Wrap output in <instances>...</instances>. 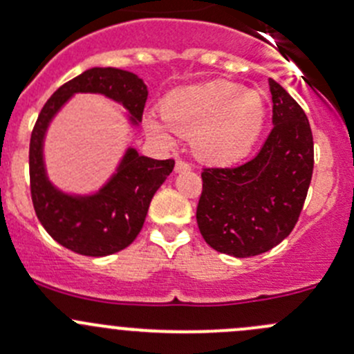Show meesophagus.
Masks as SVG:
<instances>
[{
	"mask_svg": "<svg viewBox=\"0 0 354 354\" xmlns=\"http://www.w3.org/2000/svg\"><path fill=\"white\" fill-rule=\"evenodd\" d=\"M192 166L188 162H185V160H176V164H174V171L176 173H183V171H190Z\"/></svg>",
	"mask_w": 354,
	"mask_h": 354,
	"instance_id": "1",
	"label": "esophagus"
}]
</instances>
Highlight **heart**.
<instances>
[{
	"label": "heart",
	"mask_w": 354,
	"mask_h": 354,
	"mask_svg": "<svg viewBox=\"0 0 354 354\" xmlns=\"http://www.w3.org/2000/svg\"><path fill=\"white\" fill-rule=\"evenodd\" d=\"M164 123L149 118L145 128L160 144L171 145V131L192 137L200 159L231 166L248 156L263 121L266 101L255 88L212 80L176 88L160 102Z\"/></svg>",
	"instance_id": "heart-1"
}]
</instances>
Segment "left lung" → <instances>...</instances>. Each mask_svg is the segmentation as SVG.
Here are the masks:
<instances>
[{
    "label": "left lung",
    "mask_w": 354,
    "mask_h": 354,
    "mask_svg": "<svg viewBox=\"0 0 354 354\" xmlns=\"http://www.w3.org/2000/svg\"><path fill=\"white\" fill-rule=\"evenodd\" d=\"M272 131L260 152L236 167L202 173L197 224L207 245L226 255H260L289 236L308 194L313 137L301 106L269 78Z\"/></svg>",
    "instance_id": "obj_1"
}]
</instances>
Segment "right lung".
I'll return each mask as SVG.
<instances>
[{"mask_svg":"<svg viewBox=\"0 0 354 354\" xmlns=\"http://www.w3.org/2000/svg\"><path fill=\"white\" fill-rule=\"evenodd\" d=\"M75 94H101L128 111L138 127L147 101V85L131 71L91 68L58 88L39 114L28 149L30 195L37 219L53 240L87 257H106L127 248L138 236L149 205L174 167L173 159L157 160L128 147L116 173L91 195H71L49 181L44 138L49 123Z\"/></svg>","mask_w":354,"mask_h":354,"instance_id":"right-lung-1","label":"right lung"}]
</instances>
